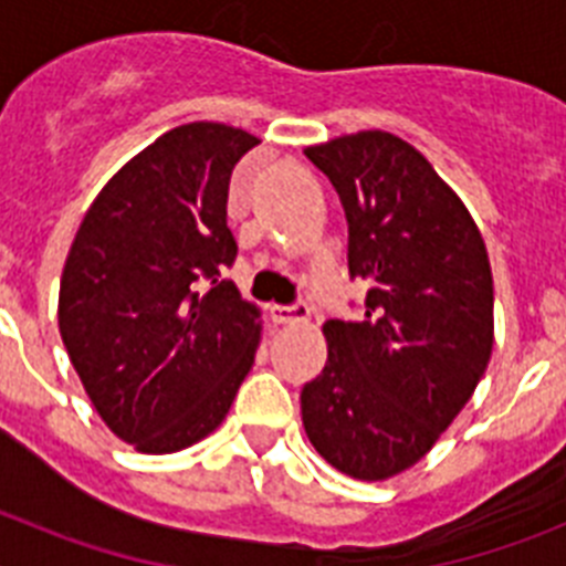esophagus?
I'll use <instances>...</instances> for the list:
<instances>
[{
  "label": "esophagus",
  "mask_w": 566,
  "mask_h": 566,
  "mask_svg": "<svg viewBox=\"0 0 566 566\" xmlns=\"http://www.w3.org/2000/svg\"><path fill=\"white\" fill-rule=\"evenodd\" d=\"M269 317L277 326H286V323H306L308 319V306L306 303H294V306H269Z\"/></svg>",
  "instance_id": "obj_1"
}]
</instances>
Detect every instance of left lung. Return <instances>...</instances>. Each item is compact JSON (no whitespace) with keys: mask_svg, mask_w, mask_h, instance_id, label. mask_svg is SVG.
<instances>
[{"mask_svg":"<svg viewBox=\"0 0 566 566\" xmlns=\"http://www.w3.org/2000/svg\"><path fill=\"white\" fill-rule=\"evenodd\" d=\"M348 218L363 323L328 319L326 368L303 388V428L345 476L385 482L439 442L493 354L484 238L431 161L385 129L306 147Z\"/></svg>","mask_w":566,"mask_h":566,"instance_id":"1","label":"left lung"}]
</instances>
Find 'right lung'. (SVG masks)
Wrapping results in <instances>:
<instances>
[{
  "mask_svg": "<svg viewBox=\"0 0 566 566\" xmlns=\"http://www.w3.org/2000/svg\"><path fill=\"white\" fill-rule=\"evenodd\" d=\"M260 138L221 122L169 129L104 184L70 243L59 334L109 431L175 453L227 419L260 345V308L221 280L238 243L229 178Z\"/></svg>",
  "mask_w": 566,
  "mask_h": 566,
  "instance_id": "right-lung-1",
  "label": "right lung"
}]
</instances>
